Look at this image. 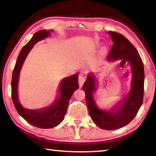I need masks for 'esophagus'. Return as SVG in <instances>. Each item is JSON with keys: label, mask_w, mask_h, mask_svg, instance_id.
<instances>
[{"label": "esophagus", "mask_w": 156, "mask_h": 156, "mask_svg": "<svg viewBox=\"0 0 156 156\" xmlns=\"http://www.w3.org/2000/svg\"><path fill=\"white\" fill-rule=\"evenodd\" d=\"M85 80H86V76L85 75L83 74V73H81V74L79 75L78 82H79V85H80V87L83 85V84Z\"/></svg>", "instance_id": "obj_1"}]
</instances>
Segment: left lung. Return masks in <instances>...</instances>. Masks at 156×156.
<instances>
[{
    "label": "left lung",
    "mask_w": 156,
    "mask_h": 156,
    "mask_svg": "<svg viewBox=\"0 0 156 156\" xmlns=\"http://www.w3.org/2000/svg\"><path fill=\"white\" fill-rule=\"evenodd\" d=\"M109 33L113 43L107 55V60L121 59L129 62L133 73L131 90L127 96L112 110L104 112L98 109L94 100L96 79L92 73L88 76L83 89L85 93L89 114L94 122L102 129L115 130L128 125L138 113L143 102L144 72L143 62L136 47L121 34L112 31Z\"/></svg>",
    "instance_id": "obj_1"
}]
</instances>
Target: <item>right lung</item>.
<instances>
[{
  "mask_svg": "<svg viewBox=\"0 0 156 156\" xmlns=\"http://www.w3.org/2000/svg\"><path fill=\"white\" fill-rule=\"evenodd\" d=\"M50 31L41 30L36 32L31 40L23 47L13 70L12 78V98L16 109L27 122L42 129L53 128L58 125L64 120L69 99L73 92L78 88V75L75 73L62 81L60 87V96L51 106L46 109L30 110L25 109L20 104L18 98L17 87L20 69L34 44L49 36L51 34Z\"/></svg>",
  "mask_w": 156,
  "mask_h": 156,
  "instance_id": "add662e5",
  "label": "right lung"
}]
</instances>
